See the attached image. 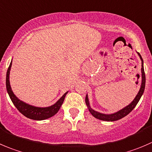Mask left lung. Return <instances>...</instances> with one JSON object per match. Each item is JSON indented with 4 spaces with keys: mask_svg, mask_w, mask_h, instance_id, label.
Segmentation results:
<instances>
[{
    "mask_svg": "<svg viewBox=\"0 0 152 152\" xmlns=\"http://www.w3.org/2000/svg\"><path fill=\"white\" fill-rule=\"evenodd\" d=\"M138 56L140 58L141 61H142V68H141V85L140 88V91L138 92V94H137V96H135V98L134 99L133 101L129 104V105L126 106L125 107H123L121 110H118V111L115 112L113 113H110V114H105V113H99L98 111H96L94 109L91 108V107L90 106V102L89 99H88V94L86 95L85 97V103H86L87 106H88V108L89 110V111L91 112V113L94 116L95 118L98 119V120H103V121H107V122H112V121H117V120H120V119L123 118L124 117L127 116L132 110L135 107V106L137 105V104L138 103V102L140 99L141 96L143 94L144 90H145V71H144V67H143V60H142V56H140V54L139 53H137ZM140 77V76H138Z\"/></svg>",
    "mask_w": 152,
    "mask_h": 152,
    "instance_id": "obj_1",
    "label": "left lung"
}]
</instances>
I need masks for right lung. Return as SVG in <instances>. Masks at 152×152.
<instances>
[{
	"label": "right lung",
	"instance_id": "obj_1",
	"mask_svg": "<svg viewBox=\"0 0 152 152\" xmlns=\"http://www.w3.org/2000/svg\"><path fill=\"white\" fill-rule=\"evenodd\" d=\"M12 62H10V66L8 67V70L7 72V78H6V86H7V91L8 93L9 96H10V99H11L12 102L15 106L16 108L27 118L31 119V120H47L48 118H50L51 117L54 116L57 112L59 110L60 107H61V104H62L63 102H64V98H65L66 95L68 93L66 92L55 104L53 105L49 106V107H35V106L31 105V104H27V103L21 101L19 99L17 96L14 94L13 91H12L11 86H10V70H11L12 67Z\"/></svg>",
	"mask_w": 152,
	"mask_h": 152
}]
</instances>
